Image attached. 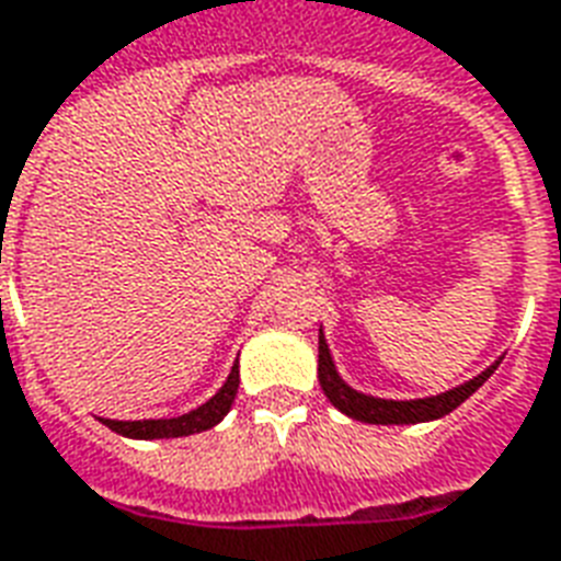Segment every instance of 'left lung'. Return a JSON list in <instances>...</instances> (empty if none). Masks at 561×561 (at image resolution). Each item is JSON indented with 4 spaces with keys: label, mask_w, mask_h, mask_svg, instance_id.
Returning a JSON list of instances; mask_svg holds the SVG:
<instances>
[{
    "label": "left lung",
    "mask_w": 561,
    "mask_h": 561,
    "mask_svg": "<svg viewBox=\"0 0 561 561\" xmlns=\"http://www.w3.org/2000/svg\"><path fill=\"white\" fill-rule=\"evenodd\" d=\"M500 360L494 366H488L482 376L470 378L467 385L456 387V390H446L432 399H414V402H393V399H376V396H364L345 385L343 378L336 376L334 360L328 352V343L322 331H319V385L331 399V405L340 408L345 416L360 420V423H376V425H402V423H425V420H437V416L456 411L467 396H473L479 387L485 385L491 373H494Z\"/></svg>",
    "instance_id": "1"
}]
</instances>
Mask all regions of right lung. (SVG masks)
Here are the masks:
<instances>
[{"label": "right lung", "mask_w": 561, "mask_h": 561, "mask_svg": "<svg viewBox=\"0 0 561 561\" xmlns=\"http://www.w3.org/2000/svg\"><path fill=\"white\" fill-rule=\"evenodd\" d=\"M236 390H239V364L230 369L225 387L218 390L206 405L195 408L183 416H174V420H136V423H124V420H103L112 432L124 437H141V440H153V437H185L197 435V432H206L216 423L225 420V414L230 411L236 399Z\"/></svg>", "instance_id": "add662e5"}]
</instances>
